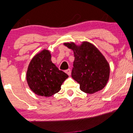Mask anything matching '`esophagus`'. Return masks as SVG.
<instances>
[{
    "mask_svg": "<svg viewBox=\"0 0 133 133\" xmlns=\"http://www.w3.org/2000/svg\"><path fill=\"white\" fill-rule=\"evenodd\" d=\"M65 72L66 73V74H68L69 75V76H70V75H71V69H68L65 70Z\"/></svg>",
    "mask_w": 133,
    "mask_h": 133,
    "instance_id": "34e87169",
    "label": "esophagus"
}]
</instances>
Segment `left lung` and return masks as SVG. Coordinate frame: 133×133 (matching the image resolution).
<instances>
[{
  "instance_id": "8db88e82",
  "label": "left lung",
  "mask_w": 133,
  "mask_h": 133,
  "mask_svg": "<svg viewBox=\"0 0 133 133\" xmlns=\"http://www.w3.org/2000/svg\"><path fill=\"white\" fill-rule=\"evenodd\" d=\"M64 44L74 51L71 76L80 84L81 90L92 94L103 89L109 79L110 65L100 51L87 41L81 46L74 43Z\"/></svg>"
}]
</instances>
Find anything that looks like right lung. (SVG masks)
Segmentation results:
<instances>
[{"instance_id":"add662e5","label":"right lung","mask_w":133,"mask_h":133,"mask_svg":"<svg viewBox=\"0 0 133 133\" xmlns=\"http://www.w3.org/2000/svg\"><path fill=\"white\" fill-rule=\"evenodd\" d=\"M48 50L44 49L33 57L26 72L30 89L36 95L51 97L61 90L68 75L60 71L51 61Z\"/></svg>"}]
</instances>
